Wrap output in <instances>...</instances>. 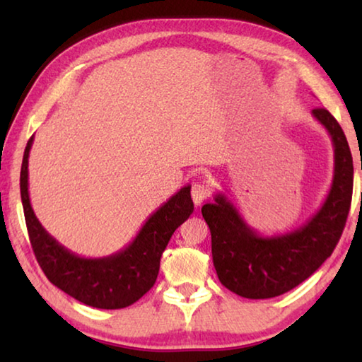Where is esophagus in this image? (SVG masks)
<instances>
[{
	"label": "esophagus",
	"instance_id": "1",
	"mask_svg": "<svg viewBox=\"0 0 362 362\" xmlns=\"http://www.w3.org/2000/svg\"><path fill=\"white\" fill-rule=\"evenodd\" d=\"M209 187L204 185L203 182H194L193 187H192V198H193V203L194 206L198 207L204 203V201L209 198Z\"/></svg>",
	"mask_w": 362,
	"mask_h": 362
}]
</instances>
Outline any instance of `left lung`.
Returning <instances> with one entry per match:
<instances>
[{
  "label": "left lung",
  "mask_w": 362,
  "mask_h": 362,
  "mask_svg": "<svg viewBox=\"0 0 362 362\" xmlns=\"http://www.w3.org/2000/svg\"><path fill=\"white\" fill-rule=\"evenodd\" d=\"M334 145V179L313 217L283 235L263 236L250 228L223 193L203 206L212 260L226 289L244 298H272L297 287L330 257L345 228L353 194V158L346 137L326 108L311 110ZM362 169V168H361Z\"/></svg>",
  "instance_id": "1"
}]
</instances>
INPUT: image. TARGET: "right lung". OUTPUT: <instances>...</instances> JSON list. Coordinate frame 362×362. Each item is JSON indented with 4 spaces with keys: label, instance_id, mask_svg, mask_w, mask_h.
I'll use <instances>...</instances> for the list:
<instances>
[{
    "label": "right lung",
    "instance_id": "add662e5",
    "mask_svg": "<svg viewBox=\"0 0 362 362\" xmlns=\"http://www.w3.org/2000/svg\"><path fill=\"white\" fill-rule=\"evenodd\" d=\"M32 145L33 137H30L21 169V198L30 243L47 279L78 302L94 308L118 310L137 302L155 284L159 260L170 236L192 216V185L182 187L159 206L126 247L112 255L88 259L62 246L35 216L28 194Z\"/></svg>",
    "mask_w": 362,
    "mask_h": 362
}]
</instances>
